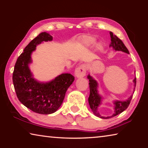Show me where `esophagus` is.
Listing matches in <instances>:
<instances>
[{
    "instance_id": "obj_1",
    "label": "esophagus",
    "mask_w": 148,
    "mask_h": 148,
    "mask_svg": "<svg viewBox=\"0 0 148 148\" xmlns=\"http://www.w3.org/2000/svg\"><path fill=\"white\" fill-rule=\"evenodd\" d=\"M87 71V67L86 65L82 64L79 66L75 70V76L77 78H80V77H83L86 76Z\"/></svg>"
}]
</instances>
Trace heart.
Here are the masks:
<instances>
[{"label":"heart","mask_w":148,"mask_h":148,"mask_svg":"<svg viewBox=\"0 0 148 148\" xmlns=\"http://www.w3.org/2000/svg\"><path fill=\"white\" fill-rule=\"evenodd\" d=\"M84 42L86 46H90V45H91L94 43L95 39L93 38H92V37H89V36L85 37L84 39Z\"/></svg>","instance_id":"1"}]
</instances>
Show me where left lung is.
<instances>
[{
    "mask_svg": "<svg viewBox=\"0 0 148 148\" xmlns=\"http://www.w3.org/2000/svg\"><path fill=\"white\" fill-rule=\"evenodd\" d=\"M110 37H111V43L110 44V47H112L115 51H123L124 52V53L129 54V50L127 49L126 46H125V44L123 43V42L121 40H120L117 36H116V35L114 34L112 32H110ZM87 78H88L89 81V84L90 88V95L88 99V101L90 108H91L92 112H93L95 116H96L97 117H99L100 118L102 119H109L114 116H116L117 115H118L119 114H121V112H123L124 110H125L127 108H128L132 99V95H133V93L134 92L135 87H136V77H134V79H133L134 87L132 94L128 99L125 100V101H118V100H116V101H114V113L112 114L111 116L106 117L102 116L98 110L100 105L102 104V100H103V97L99 93L98 82H97L90 74L87 76Z\"/></svg>",
    "mask_w": 148,
    "mask_h": 148,
    "instance_id": "left-lung-1",
    "label": "left lung"
}]
</instances>
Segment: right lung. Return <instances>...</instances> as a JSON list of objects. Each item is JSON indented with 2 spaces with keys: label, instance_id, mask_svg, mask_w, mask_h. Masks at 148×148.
I'll list each match as a JSON object with an SVG mask.
<instances>
[{
  "label": "right lung",
  "instance_id": "right-lung-1",
  "mask_svg": "<svg viewBox=\"0 0 148 148\" xmlns=\"http://www.w3.org/2000/svg\"><path fill=\"white\" fill-rule=\"evenodd\" d=\"M53 37L46 32H41L27 45L17 58L13 72V84L19 101L27 108L40 114H51L61 106L65 94L74 77L63 73L47 82L34 78L29 68L31 55L36 46L43 42L52 41Z\"/></svg>",
  "mask_w": 148,
  "mask_h": 148
}]
</instances>
